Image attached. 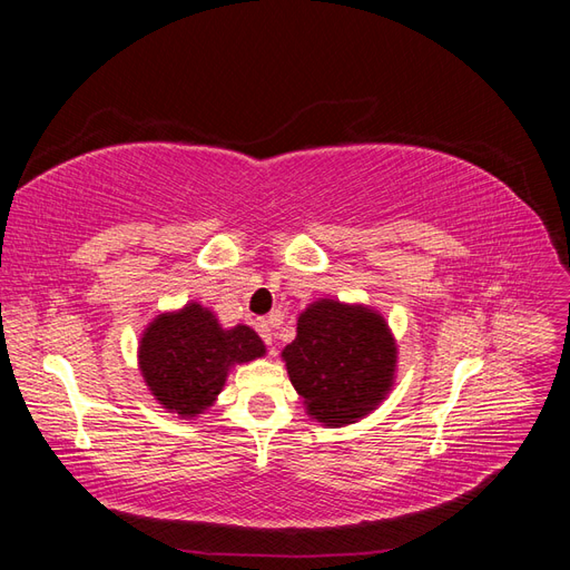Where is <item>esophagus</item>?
<instances>
[{"label":"esophagus","mask_w":570,"mask_h":570,"mask_svg":"<svg viewBox=\"0 0 570 570\" xmlns=\"http://www.w3.org/2000/svg\"><path fill=\"white\" fill-rule=\"evenodd\" d=\"M256 331H258V335H262V340L271 347V354H275V347H273V323L262 318V321L256 323Z\"/></svg>","instance_id":"esophagus-1"}]
</instances>
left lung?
<instances>
[{"label": "left lung", "mask_w": 570, "mask_h": 570, "mask_svg": "<svg viewBox=\"0 0 570 570\" xmlns=\"http://www.w3.org/2000/svg\"><path fill=\"white\" fill-rule=\"evenodd\" d=\"M283 361L308 416L337 428L364 419L385 400L396 347L385 318L368 306L318 299L299 316Z\"/></svg>", "instance_id": "left-lung-1"}]
</instances>
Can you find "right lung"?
<instances>
[{
    "label": "right lung",
    "instance_id": "add662e5",
    "mask_svg": "<svg viewBox=\"0 0 570 570\" xmlns=\"http://www.w3.org/2000/svg\"><path fill=\"white\" fill-rule=\"evenodd\" d=\"M266 354L249 325L220 327L218 318L193 302L149 323L140 342V371L164 409L193 419L209 409L235 364Z\"/></svg>",
    "mask_w": 570,
    "mask_h": 570
}]
</instances>
